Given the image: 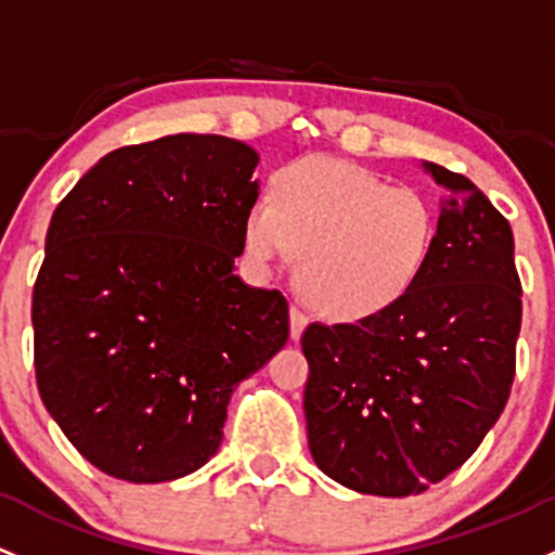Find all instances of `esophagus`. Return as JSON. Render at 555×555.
Segmentation results:
<instances>
[{
  "label": "esophagus",
  "mask_w": 555,
  "mask_h": 555,
  "mask_svg": "<svg viewBox=\"0 0 555 555\" xmlns=\"http://www.w3.org/2000/svg\"><path fill=\"white\" fill-rule=\"evenodd\" d=\"M289 326H293V340H300L302 330L308 326V313L300 306H293V311H289Z\"/></svg>",
  "instance_id": "esophagus-1"
}]
</instances>
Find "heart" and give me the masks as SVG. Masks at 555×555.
Segmentation results:
<instances>
[{"label": "heart", "instance_id": "1", "mask_svg": "<svg viewBox=\"0 0 555 555\" xmlns=\"http://www.w3.org/2000/svg\"><path fill=\"white\" fill-rule=\"evenodd\" d=\"M439 233L415 189H390L351 162L308 156L279 170L273 199L244 218V244L260 266L300 255L308 300L335 319H364L399 302L423 276Z\"/></svg>", "mask_w": 555, "mask_h": 555}]
</instances>
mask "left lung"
<instances>
[{
	"label": "left lung",
	"mask_w": 555,
	"mask_h": 555,
	"mask_svg": "<svg viewBox=\"0 0 555 555\" xmlns=\"http://www.w3.org/2000/svg\"><path fill=\"white\" fill-rule=\"evenodd\" d=\"M449 191L423 276L356 324H308V447L361 494L406 498L476 452L508 404L521 330L511 223L465 175L425 162Z\"/></svg>",
	"instance_id": "8db88e82"
}]
</instances>
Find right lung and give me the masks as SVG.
<instances>
[{
	"label": "right lung",
	"instance_id": "right-lung-1",
	"mask_svg": "<svg viewBox=\"0 0 555 555\" xmlns=\"http://www.w3.org/2000/svg\"><path fill=\"white\" fill-rule=\"evenodd\" d=\"M255 165L247 143L180 132L111 151L52 212L31 300L37 388L103 474H194L223 441L233 388L287 343V297L233 273Z\"/></svg>",
	"mask_w": 555,
	"mask_h": 555
}]
</instances>
